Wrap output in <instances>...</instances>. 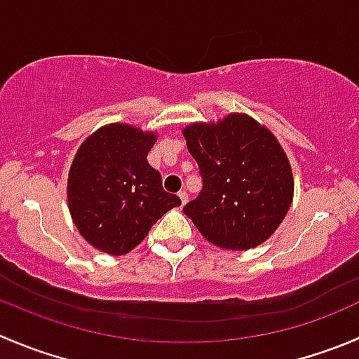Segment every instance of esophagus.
Here are the masks:
<instances>
[{
  "mask_svg": "<svg viewBox=\"0 0 359 359\" xmlns=\"http://www.w3.org/2000/svg\"><path fill=\"white\" fill-rule=\"evenodd\" d=\"M179 198H180V201H182V205H186V203H187V200H189V196H187L186 191H180V193H179Z\"/></svg>",
  "mask_w": 359,
  "mask_h": 359,
  "instance_id": "obj_1",
  "label": "esophagus"
}]
</instances>
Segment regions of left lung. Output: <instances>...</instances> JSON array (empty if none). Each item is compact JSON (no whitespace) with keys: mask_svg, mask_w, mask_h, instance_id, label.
Instances as JSON below:
<instances>
[{"mask_svg":"<svg viewBox=\"0 0 359 359\" xmlns=\"http://www.w3.org/2000/svg\"><path fill=\"white\" fill-rule=\"evenodd\" d=\"M203 189L184 207L198 231L221 249L247 250L270 238L293 201L290 159L268 128L245 114L184 128Z\"/></svg>","mask_w":359,"mask_h":359,"instance_id":"obj_1","label":"left lung"}]
</instances>
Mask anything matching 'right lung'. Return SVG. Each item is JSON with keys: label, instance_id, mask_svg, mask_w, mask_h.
Masks as SVG:
<instances>
[{"label": "right lung", "instance_id": "obj_1", "mask_svg": "<svg viewBox=\"0 0 359 359\" xmlns=\"http://www.w3.org/2000/svg\"><path fill=\"white\" fill-rule=\"evenodd\" d=\"M156 133L107 124L87 137L68 175V207L80 235L112 256L133 250L180 198L163 189L147 154Z\"/></svg>", "mask_w": 359, "mask_h": 359}]
</instances>
